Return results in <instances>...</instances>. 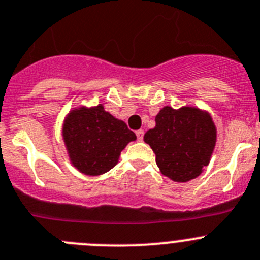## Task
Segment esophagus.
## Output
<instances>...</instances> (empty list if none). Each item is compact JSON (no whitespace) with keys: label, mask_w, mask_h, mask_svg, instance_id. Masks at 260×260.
Here are the masks:
<instances>
[{"label":"esophagus","mask_w":260,"mask_h":260,"mask_svg":"<svg viewBox=\"0 0 260 260\" xmlns=\"http://www.w3.org/2000/svg\"><path fill=\"white\" fill-rule=\"evenodd\" d=\"M137 137H138V140H139V142H142L143 138H144V130H142V128H140V130H138Z\"/></svg>","instance_id":"obj_1"}]
</instances>
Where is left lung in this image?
I'll return each mask as SVG.
<instances>
[{
    "label": "left lung",
    "mask_w": 260,
    "mask_h": 260,
    "mask_svg": "<svg viewBox=\"0 0 260 260\" xmlns=\"http://www.w3.org/2000/svg\"><path fill=\"white\" fill-rule=\"evenodd\" d=\"M155 153L160 174L175 182L197 179L211 162L217 143V127L206 110L165 106L155 116V126L144 135Z\"/></svg>",
    "instance_id": "1"
}]
</instances>
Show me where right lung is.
Wrapping results in <instances>:
<instances>
[{"instance_id": "right-lung-1", "label": "right lung", "mask_w": 260, "mask_h": 260, "mask_svg": "<svg viewBox=\"0 0 260 260\" xmlns=\"http://www.w3.org/2000/svg\"><path fill=\"white\" fill-rule=\"evenodd\" d=\"M62 139L71 165L86 176H100L113 169L120 154L137 135L105 106H79L66 113Z\"/></svg>"}]
</instances>
